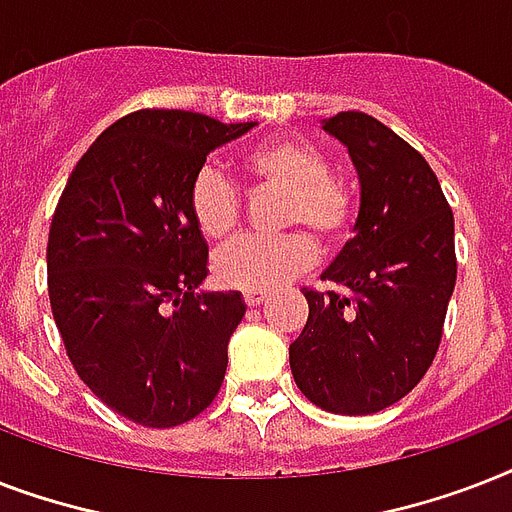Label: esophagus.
Listing matches in <instances>:
<instances>
[{"mask_svg":"<svg viewBox=\"0 0 512 512\" xmlns=\"http://www.w3.org/2000/svg\"><path fill=\"white\" fill-rule=\"evenodd\" d=\"M263 300H265V292H244V303H247L249 308H257Z\"/></svg>","mask_w":512,"mask_h":512,"instance_id":"obj_1","label":"esophagus"}]
</instances>
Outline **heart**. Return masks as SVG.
I'll list each match as a JSON object with an SVG mask.
<instances>
[{
    "mask_svg": "<svg viewBox=\"0 0 512 512\" xmlns=\"http://www.w3.org/2000/svg\"><path fill=\"white\" fill-rule=\"evenodd\" d=\"M241 164L255 185L284 191L276 223L300 231L241 236L215 257V276L231 289L271 292L311 268L319 252L313 238L321 247H337L348 239L356 201L348 185L329 175L327 156L308 140H263ZM188 212L209 241L231 239L244 215L239 185L220 167L204 164L188 185Z\"/></svg>",
    "mask_w": 512,
    "mask_h": 512,
    "instance_id": "heart-1",
    "label": "heart"
}]
</instances>
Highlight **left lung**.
<instances>
[{"mask_svg":"<svg viewBox=\"0 0 512 512\" xmlns=\"http://www.w3.org/2000/svg\"><path fill=\"white\" fill-rule=\"evenodd\" d=\"M324 130L348 146L361 180L356 236L303 289L308 321L289 345L297 388L335 414H374L425 377L457 281L454 215L436 172L404 138L361 111Z\"/></svg>","mask_w":512,"mask_h":512,"instance_id":"obj_1","label":"left lung"}]
</instances>
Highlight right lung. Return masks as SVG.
Here are the masks:
<instances>
[{
    "instance_id": "right-lung-1",
    "label": "right lung",
    "mask_w": 512,
    "mask_h": 512,
    "mask_svg": "<svg viewBox=\"0 0 512 512\" xmlns=\"http://www.w3.org/2000/svg\"><path fill=\"white\" fill-rule=\"evenodd\" d=\"M255 124L177 108L122 116L79 159L47 239V292L76 374L146 428L193 420L223 385L239 292H196L207 241L188 185L212 148Z\"/></svg>"
}]
</instances>
